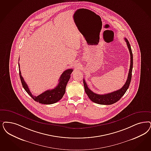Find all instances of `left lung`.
I'll return each mask as SVG.
<instances>
[{"label": "left lung", "mask_w": 151, "mask_h": 151, "mask_svg": "<svg viewBox=\"0 0 151 151\" xmlns=\"http://www.w3.org/2000/svg\"><path fill=\"white\" fill-rule=\"evenodd\" d=\"M124 40L127 43V46L130 53V68H129V71L128 75V78L124 85L122 88H120L118 90L115 91L108 94H101V95L97 94L94 93V92H93L90 88H88L87 84L86 83L85 80L83 79V85H84L85 93L88 95L89 99L96 104H101V105H111V104H114L115 103L117 102L118 100H119L120 98L124 95L127 89L129 86L131 78H132V73L133 63V53H132L129 42L125 38Z\"/></svg>", "instance_id": "left-lung-1"}]
</instances>
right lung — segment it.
Segmentation results:
<instances>
[{"label": "right lung", "instance_id": "1", "mask_svg": "<svg viewBox=\"0 0 151 151\" xmlns=\"http://www.w3.org/2000/svg\"><path fill=\"white\" fill-rule=\"evenodd\" d=\"M19 76L21 78L22 86L27 93L29 94L32 98L37 102L41 104H52L57 103L59 100L63 98V95L65 93L66 87L68 81L71 77V74L73 72V69H68L65 70L62 73L59 79V83L57 86L53 89L48 90L44 93L39 95L38 96H35L32 94L29 89L28 87L26 82L21 75V70L19 68V63H18Z\"/></svg>", "mask_w": 151, "mask_h": 151}]
</instances>
